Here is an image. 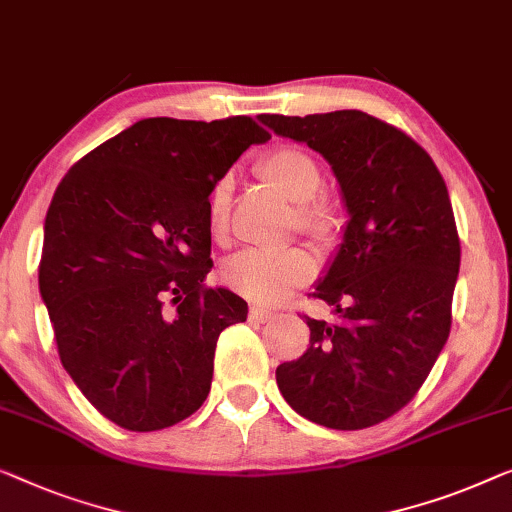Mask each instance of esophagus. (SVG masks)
<instances>
[{
    "label": "esophagus",
    "mask_w": 512,
    "mask_h": 512,
    "mask_svg": "<svg viewBox=\"0 0 512 512\" xmlns=\"http://www.w3.org/2000/svg\"><path fill=\"white\" fill-rule=\"evenodd\" d=\"M272 311L270 309H265V307H251L249 309V318L251 321H256V323H268V321H272Z\"/></svg>",
    "instance_id": "1"
}]
</instances>
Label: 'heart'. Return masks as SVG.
<instances>
[{"mask_svg":"<svg viewBox=\"0 0 512 512\" xmlns=\"http://www.w3.org/2000/svg\"><path fill=\"white\" fill-rule=\"evenodd\" d=\"M258 173L268 182V187L298 207L295 224L300 233L323 244L339 238L342 217L335 205L318 198L323 189V173L309 152L298 150V147H279L261 159ZM233 184V175H221L210 191L207 214H210L212 233L217 238L226 233ZM311 277H314V261L305 249H286L277 254L251 249L233 256L224 265L226 284L235 293L263 302V305H274V302L288 298L295 288L305 286Z\"/></svg>","mask_w":512,"mask_h":512,"instance_id":"1","label":"heart"}]
</instances>
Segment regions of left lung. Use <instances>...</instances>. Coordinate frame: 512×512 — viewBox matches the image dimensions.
Instances as JSON below:
<instances>
[{"label":"left lung","mask_w":512,"mask_h":512,"mask_svg":"<svg viewBox=\"0 0 512 512\" xmlns=\"http://www.w3.org/2000/svg\"><path fill=\"white\" fill-rule=\"evenodd\" d=\"M328 161L348 221L307 316L309 348L277 367L293 411L330 429H365L406 406L450 335L459 238L446 182L416 140L362 113L261 115Z\"/></svg>","instance_id":"1"}]
</instances>
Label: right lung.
<instances>
[{
    "label": "right lung",
    "mask_w": 512,
    "mask_h": 512,
    "mask_svg": "<svg viewBox=\"0 0 512 512\" xmlns=\"http://www.w3.org/2000/svg\"><path fill=\"white\" fill-rule=\"evenodd\" d=\"M265 140L270 133L244 115L147 117L59 182L43 224L41 300L66 374L115 425L154 432L205 402L221 330L249 311L240 295L203 284L207 198Z\"/></svg>",
    "instance_id": "right-lung-1"
}]
</instances>
